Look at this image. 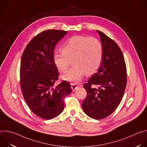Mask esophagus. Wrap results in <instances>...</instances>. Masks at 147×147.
Segmentation results:
<instances>
[{
    "mask_svg": "<svg viewBox=\"0 0 147 147\" xmlns=\"http://www.w3.org/2000/svg\"><path fill=\"white\" fill-rule=\"evenodd\" d=\"M81 86L80 85H76V84H73V83H71V88H72L73 91H75L76 90H77L79 87H80Z\"/></svg>",
    "mask_w": 147,
    "mask_h": 147,
    "instance_id": "esophagus-1",
    "label": "esophagus"
}]
</instances>
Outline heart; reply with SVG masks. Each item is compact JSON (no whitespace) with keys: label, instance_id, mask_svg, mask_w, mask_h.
Masks as SVG:
<instances>
[{"label":"heart","instance_id":"heart-1","mask_svg":"<svg viewBox=\"0 0 147 147\" xmlns=\"http://www.w3.org/2000/svg\"><path fill=\"white\" fill-rule=\"evenodd\" d=\"M103 57V48L95 38L74 35L61 47V52L55 53L54 63L57 69L66 72L73 60L74 66L63 77L67 81L77 82L87 73L91 75L99 68Z\"/></svg>","mask_w":147,"mask_h":147}]
</instances>
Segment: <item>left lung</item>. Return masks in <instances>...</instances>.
Segmentation results:
<instances>
[{
	"instance_id": "1",
	"label": "left lung",
	"mask_w": 147,
	"mask_h": 147,
	"mask_svg": "<svg viewBox=\"0 0 147 147\" xmlns=\"http://www.w3.org/2000/svg\"><path fill=\"white\" fill-rule=\"evenodd\" d=\"M97 32L103 48L102 60L98 72L84 84L87 94L82 108L89 117L98 120L111 115L119 105L127 85V69L118 45L102 32Z\"/></svg>"
}]
</instances>
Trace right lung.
Returning <instances> with one entry per match:
<instances>
[{
  "instance_id": "right-lung-1",
  "label": "right lung",
  "mask_w": 147,
  "mask_h": 147,
  "mask_svg": "<svg viewBox=\"0 0 147 147\" xmlns=\"http://www.w3.org/2000/svg\"><path fill=\"white\" fill-rule=\"evenodd\" d=\"M67 31L49 30L34 37L26 47L21 60L20 87L31 111L46 120L63 111L64 98L72 90L64 80L53 87L59 73L53 61L54 50Z\"/></svg>"
}]
</instances>
